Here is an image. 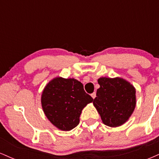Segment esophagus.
<instances>
[{"mask_svg": "<svg viewBox=\"0 0 159 159\" xmlns=\"http://www.w3.org/2000/svg\"><path fill=\"white\" fill-rule=\"evenodd\" d=\"M91 96H92V98L94 99V98H96V93H95V92L91 94Z\"/></svg>", "mask_w": 159, "mask_h": 159, "instance_id": "34e87169", "label": "esophagus"}]
</instances>
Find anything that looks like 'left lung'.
Masks as SVG:
<instances>
[{
  "mask_svg": "<svg viewBox=\"0 0 159 159\" xmlns=\"http://www.w3.org/2000/svg\"><path fill=\"white\" fill-rule=\"evenodd\" d=\"M93 105L102 123L117 127L128 121L136 106V90L130 82L122 78L102 77Z\"/></svg>",
  "mask_w": 159,
  "mask_h": 159,
  "instance_id": "left-lung-1",
  "label": "left lung"
}]
</instances>
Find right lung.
I'll return each mask as SVG.
<instances>
[{
	"label": "right lung",
	"mask_w": 159,
	"mask_h": 159,
	"mask_svg": "<svg viewBox=\"0 0 159 159\" xmlns=\"http://www.w3.org/2000/svg\"><path fill=\"white\" fill-rule=\"evenodd\" d=\"M93 101L75 78L57 77L47 84L41 96L43 110L58 129L70 131L78 125L81 111Z\"/></svg>",
	"instance_id": "right-lung-1"
}]
</instances>
